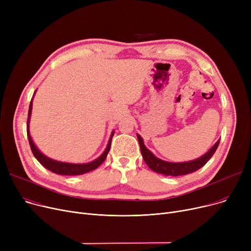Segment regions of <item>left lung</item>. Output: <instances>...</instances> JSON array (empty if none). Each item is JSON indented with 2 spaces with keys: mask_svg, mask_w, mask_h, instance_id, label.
Segmentation results:
<instances>
[{
  "mask_svg": "<svg viewBox=\"0 0 251 251\" xmlns=\"http://www.w3.org/2000/svg\"><path fill=\"white\" fill-rule=\"evenodd\" d=\"M137 139L139 142L140 151H141V154L144 162L147 163L149 168L152 170L153 172L165 175V176L187 175L202 168L207 163V161L210 159V157L213 156V154L216 152L220 142V140H218L214 146L208 150V151H206L203 155L197 157L195 160H192L189 162L172 163V162H167L159 159V157H156L146 146H144L143 139L139 134H137Z\"/></svg>",
  "mask_w": 251,
  "mask_h": 251,
  "instance_id": "left-lung-1",
  "label": "left lung"
}]
</instances>
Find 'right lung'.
<instances>
[{
  "label": "right lung",
  "mask_w": 251,
  "mask_h": 251,
  "mask_svg": "<svg viewBox=\"0 0 251 251\" xmlns=\"http://www.w3.org/2000/svg\"><path fill=\"white\" fill-rule=\"evenodd\" d=\"M32 100L33 98L30 101L29 104V110H28V119H27V136H28V140H29V144L30 148L32 151L33 155L35 156V159L41 163L46 169L51 171L52 173H56L58 175H66V176H76V175H82L85 173L90 172L92 170H96L99 166H100L103 161L107 157L110 149H111V143H112V138L114 136L115 131H113L109 142L107 144V148H105L104 151L98 157V159L91 161L89 163H85V164H74V163H67V162H60V161H56L52 160L50 157L47 156L46 154H44L41 151L37 149V147L34 144L31 136H30V131H29V122H30V116H31V112H32Z\"/></svg>",
  "instance_id": "add662e5"
}]
</instances>
